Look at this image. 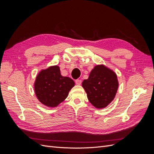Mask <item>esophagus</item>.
<instances>
[{
    "instance_id": "esophagus-1",
    "label": "esophagus",
    "mask_w": 154,
    "mask_h": 154,
    "mask_svg": "<svg viewBox=\"0 0 154 154\" xmlns=\"http://www.w3.org/2000/svg\"><path fill=\"white\" fill-rule=\"evenodd\" d=\"M75 83H76L77 85H80L81 83H82V80H78H78H75Z\"/></svg>"
}]
</instances>
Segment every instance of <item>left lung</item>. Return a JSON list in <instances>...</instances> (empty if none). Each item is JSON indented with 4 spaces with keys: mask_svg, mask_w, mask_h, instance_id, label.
I'll return each mask as SVG.
<instances>
[{
    "mask_svg": "<svg viewBox=\"0 0 154 154\" xmlns=\"http://www.w3.org/2000/svg\"><path fill=\"white\" fill-rule=\"evenodd\" d=\"M91 103L97 109L105 108L114 99L118 88L116 73L103 65L93 69L87 80L82 82Z\"/></svg>",
    "mask_w": 154,
    "mask_h": 154,
    "instance_id": "obj_1",
    "label": "left lung"
}]
</instances>
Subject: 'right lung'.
<instances>
[{
    "instance_id": "add662e5",
    "label": "right lung",
    "mask_w": 154,
    "mask_h": 154,
    "mask_svg": "<svg viewBox=\"0 0 154 154\" xmlns=\"http://www.w3.org/2000/svg\"><path fill=\"white\" fill-rule=\"evenodd\" d=\"M74 85L72 79L62 76L60 67L55 66L39 72L35 83V91L42 103L54 107L66 98Z\"/></svg>"
}]
</instances>
